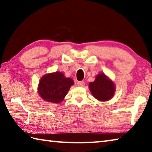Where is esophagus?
Masks as SVG:
<instances>
[{"instance_id": "34e87169", "label": "esophagus", "mask_w": 152, "mask_h": 152, "mask_svg": "<svg viewBox=\"0 0 152 152\" xmlns=\"http://www.w3.org/2000/svg\"><path fill=\"white\" fill-rule=\"evenodd\" d=\"M76 84L78 86H84L85 85V82L84 81H78L76 82Z\"/></svg>"}]
</instances>
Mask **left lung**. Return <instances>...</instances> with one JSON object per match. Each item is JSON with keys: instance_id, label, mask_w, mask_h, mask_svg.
<instances>
[{"instance_id": "obj_1", "label": "left lung", "mask_w": 152, "mask_h": 152, "mask_svg": "<svg viewBox=\"0 0 152 152\" xmlns=\"http://www.w3.org/2000/svg\"><path fill=\"white\" fill-rule=\"evenodd\" d=\"M89 87L94 97L102 102L111 99L115 91L113 82L104 74H98L95 81L90 83Z\"/></svg>"}]
</instances>
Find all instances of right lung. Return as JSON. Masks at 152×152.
<instances>
[{
	"instance_id": "right-lung-1",
	"label": "right lung",
	"mask_w": 152,
	"mask_h": 152,
	"mask_svg": "<svg viewBox=\"0 0 152 152\" xmlns=\"http://www.w3.org/2000/svg\"><path fill=\"white\" fill-rule=\"evenodd\" d=\"M73 84L72 79L65 78L61 72L46 74L42 77L39 84V94L48 102L61 103Z\"/></svg>"
}]
</instances>
